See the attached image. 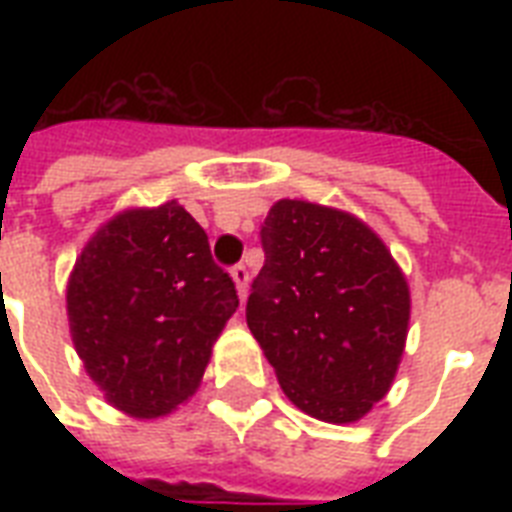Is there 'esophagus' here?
<instances>
[{"mask_svg": "<svg viewBox=\"0 0 512 512\" xmlns=\"http://www.w3.org/2000/svg\"><path fill=\"white\" fill-rule=\"evenodd\" d=\"M231 276L233 281H236V289H239V297L244 300L247 297V289H249V271H247V265H233L231 268Z\"/></svg>", "mask_w": 512, "mask_h": 512, "instance_id": "esophagus-1", "label": "esophagus"}]
</instances>
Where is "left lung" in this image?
<instances>
[{
	"label": "left lung",
	"instance_id": "1",
	"mask_svg": "<svg viewBox=\"0 0 512 512\" xmlns=\"http://www.w3.org/2000/svg\"><path fill=\"white\" fill-rule=\"evenodd\" d=\"M247 324L297 409L356 422L390 390L409 329V287L377 233L311 201H276Z\"/></svg>",
	"mask_w": 512,
	"mask_h": 512
}]
</instances>
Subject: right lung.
Returning a JSON list of instances; mask_svg holds the SVG:
<instances>
[{
    "label": "right lung",
    "instance_id": "add662e5",
    "mask_svg": "<svg viewBox=\"0 0 512 512\" xmlns=\"http://www.w3.org/2000/svg\"><path fill=\"white\" fill-rule=\"evenodd\" d=\"M66 305L76 353L108 404L154 420L196 393L239 295L204 228L167 201L127 209L87 241Z\"/></svg>",
    "mask_w": 512,
    "mask_h": 512
}]
</instances>
